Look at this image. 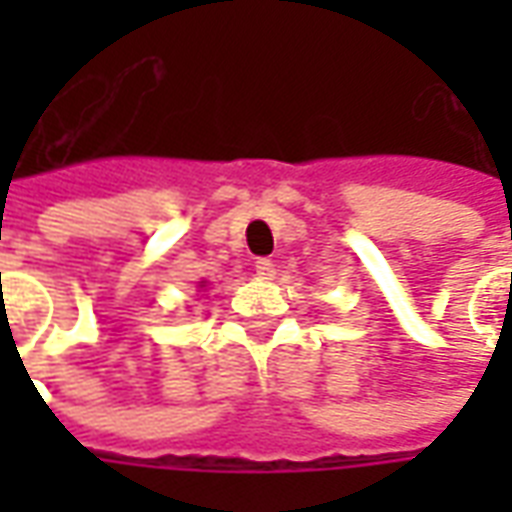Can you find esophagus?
I'll return each instance as SVG.
<instances>
[{
    "label": "esophagus",
    "mask_w": 512,
    "mask_h": 512,
    "mask_svg": "<svg viewBox=\"0 0 512 512\" xmlns=\"http://www.w3.org/2000/svg\"><path fill=\"white\" fill-rule=\"evenodd\" d=\"M255 271H257V277L271 279V277H274V260H268V257H260V260L255 263Z\"/></svg>",
    "instance_id": "1"
}]
</instances>
